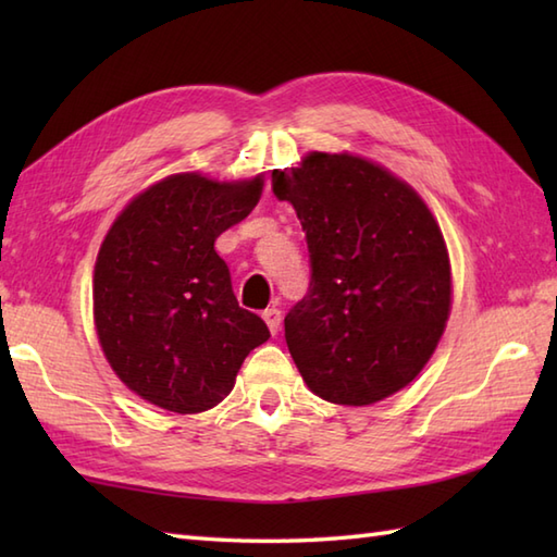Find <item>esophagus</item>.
Masks as SVG:
<instances>
[{"instance_id":"34e87169","label":"esophagus","mask_w":557,"mask_h":557,"mask_svg":"<svg viewBox=\"0 0 557 557\" xmlns=\"http://www.w3.org/2000/svg\"><path fill=\"white\" fill-rule=\"evenodd\" d=\"M263 321L268 323L270 333L277 335V330H280V325H282V311L275 309V306H272V309H265V311H263Z\"/></svg>"}]
</instances>
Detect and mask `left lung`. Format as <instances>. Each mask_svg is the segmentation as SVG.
Instances as JSON below:
<instances>
[{"instance_id": "left-lung-1", "label": "left lung", "mask_w": 557, "mask_h": 557, "mask_svg": "<svg viewBox=\"0 0 557 557\" xmlns=\"http://www.w3.org/2000/svg\"><path fill=\"white\" fill-rule=\"evenodd\" d=\"M272 191L297 210L309 244V294L285 315L306 385L349 407L397 393L431 359L453 304L431 210L407 182L349 152H309L272 172Z\"/></svg>"}]
</instances>
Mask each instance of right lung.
I'll return each mask as SVG.
<instances>
[{"mask_svg": "<svg viewBox=\"0 0 557 557\" xmlns=\"http://www.w3.org/2000/svg\"><path fill=\"white\" fill-rule=\"evenodd\" d=\"M263 180L215 182L198 172L152 184L114 220L92 275L100 347L138 397L176 413L232 393L268 325L236 301L215 239L258 203Z\"/></svg>", "mask_w": 557, "mask_h": 557, "instance_id": "add662e5", "label": "right lung"}]
</instances>
